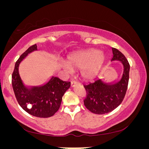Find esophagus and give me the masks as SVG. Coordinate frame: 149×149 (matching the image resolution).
Returning a JSON list of instances; mask_svg holds the SVG:
<instances>
[{
    "mask_svg": "<svg viewBox=\"0 0 149 149\" xmlns=\"http://www.w3.org/2000/svg\"><path fill=\"white\" fill-rule=\"evenodd\" d=\"M79 83L77 82V81H71V86L74 87L76 85H79Z\"/></svg>",
    "mask_w": 149,
    "mask_h": 149,
    "instance_id": "34e87169",
    "label": "esophagus"
}]
</instances>
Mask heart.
<instances>
[{
  "label": "heart",
  "instance_id": "1",
  "mask_svg": "<svg viewBox=\"0 0 149 149\" xmlns=\"http://www.w3.org/2000/svg\"><path fill=\"white\" fill-rule=\"evenodd\" d=\"M107 56L102 52L95 49L80 50L73 52L68 57V62H63V66L68 70L73 68L81 69V74L85 80L95 78L105 66Z\"/></svg>",
  "mask_w": 149,
  "mask_h": 149
}]
</instances>
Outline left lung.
Segmentation results:
<instances>
[{"instance_id": "left-lung-1", "label": "left lung", "mask_w": 149, "mask_h": 149, "mask_svg": "<svg viewBox=\"0 0 149 149\" xmlns=\"http://www.w3.org/2000/svg\"><path fill=\"white\" fill-rule=\"evenodd\" d=\"M113 57L112 61L121 62L123 72L121 80L114 83H105L97 80L84 85L86 97L84 100L85 107L91 113L98 115L109 113L121 104L125 97L129 82L130 64L125 56L115 48H112Z\"/></svg>"}]
</instances>
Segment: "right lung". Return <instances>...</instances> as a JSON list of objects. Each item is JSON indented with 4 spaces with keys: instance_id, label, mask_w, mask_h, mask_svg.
I'll return each mask as SVG.
<instances>
[{
    "instance_id": "right-lung-1",
    "label": "right lung",
    "mask_w": 149,
    "mask_h": 149,
    "mask_svg": "<svg viewBox=\"0 0 149 149\" xmlns=\"http://www.w3.org/2000/svg\"><path fill=\"white\" fill-rule=\"evenodd\" d=\"M36 50V44L30 46L17 60L12 74V86L18 103L24 111L34 117L47 118L60 109L63 95L70 87V82L52 77L42 86L30 88L24 86L19 74V64L30 53Z\"/></svg>"
}]
</instances>
